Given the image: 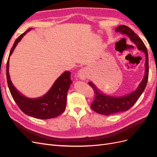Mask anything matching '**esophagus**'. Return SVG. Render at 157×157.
Segmentation results:
<instances>
[{"label":"esophagus","instance_id":"obj_1","mask_svg":"<svg viewBox=\"0 0 157 157\" xmlns=\"http://www.w3.org/2000/svg\"><path fill=\"white\" fill-rule=\"evenodd\" d=\"M78 77L82 79V80H84L86 77V71L84 69H80L79 71V73H78Z\"/></svg>","mask_w":157,"mask_h":157}]
</instances>
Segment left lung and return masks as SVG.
I'll return each mask as SVG.
<instances>
[{
	"label": "left lung",
	"instance_id": "left-lung-1",
	"mask_svg": "<svg viewBox=\"0 0 157 157\" xmlns=\"http://www.w3.org/2000/svg\"><path fill=\"white\" fill-rule=\"evenodd\" d=\"M117 32H120L122 34L127 35L130 40L135 43L137 48L143 51L146 56L145 60V74L144 79L139 85L138 88L130 94L122 97H111L101 94L99 90L94 86V84L89 82L88 84L94 92V101L91 104V109L95 112L103 115H110L130 109L139 99L141 94L144 92L148 81L149 77V58L148 52L144 42L136 33L126 25H120L116 29Z\"/></svg>",
	"mask_w": 157,
	"mask_h": 157
}]
</instances>
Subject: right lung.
Masks as SVG:
<instances>
[{"label": "right lung", "mask_w": 157, "mask_h": 157, "mask_svg": "<svg viewBox=\"0 0 157 157\" xmlns=\"http://www.w3.org/2000/svg\"><path fill=\"white\" fill-rule=\"evenodd\" d=\"M30 29H28L17 38L10 50L6 64L8 86L13 100L23 113L39 119H49L59 116L65 111L67 91L70 84L72 82L71 79V73L69 71H65L56 80L48 92L42 98L30 99L24 97L19 93L13 86L9 75V58L18 42Z\"/></svg>", "instance_id": "add662e5"}]
</instances>
